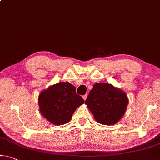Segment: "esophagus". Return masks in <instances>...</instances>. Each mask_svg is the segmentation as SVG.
I'll list each match as a JSON object with an SVG mask.
<instances>
[{
	"label": "esophagus",
	"mask_w": 160,
	"mask_h": 160,
	"mask_svg": "<svg viewBox=\"0 0 160 160\" xmlns=\"http://www.w3.org/2000/svg\"><path fill=\"white\" fill-rule=\"evenodd\" d=\"M87 97H88V95H85L82 96V98L84 99V100H85L86 99H87Z\"/></svg>",
	"instance_id": "obj_1"
}]
</instances>
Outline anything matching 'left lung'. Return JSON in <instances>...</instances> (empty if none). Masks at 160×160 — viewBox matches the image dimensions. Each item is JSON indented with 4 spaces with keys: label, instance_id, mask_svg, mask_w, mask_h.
<instances>
[{
    "label": "left lung",
    "instance_id": "left-lung-1",
    "mask_svg": "<svg viewBox=\"0 0 160 160\" xmlns=\"http://www.w3.org/2000/svg\"><path fill=\"white\" fill-rule=\"evenodd\" d=\"M128 102V95L123 90L105 82L95 83L85 100L95 120L105 125H115L120 121Z\"/></svg>",
    "mask_w": 160,
    "mask_h": 160
}]
</instances>
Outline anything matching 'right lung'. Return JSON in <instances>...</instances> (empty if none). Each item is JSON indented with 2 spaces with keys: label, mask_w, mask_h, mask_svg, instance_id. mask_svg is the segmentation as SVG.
Returning a JSON list of instances; mask_svg holds the SVG:
<instances>
[{
  "label": "right lung",
  "mask_w": 160,
  "mask_h": 160,
  "mask_svg": "<svg viewBox=\"0 0 160 160\" xmlns=\"http://www.w3.org/2000/svg\"><path fill=\"white\" fill-rule=\"evenodd\" d=\"M85 102L76 93L75 86L60 82L41 91L38 96L40 112L48 121L55 125L68 123L76 109Z\"/></svg>",
  "instance_id": "right-lung-1"
}]
</instances>
